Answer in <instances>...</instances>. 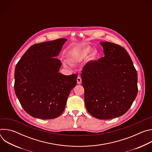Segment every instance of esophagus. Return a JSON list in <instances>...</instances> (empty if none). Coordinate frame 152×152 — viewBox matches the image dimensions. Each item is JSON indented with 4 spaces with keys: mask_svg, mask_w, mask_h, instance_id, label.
<instances>
[{
    "mask_svg": "<svg viewBox=\"0 0 152 152\" xmlns=\"http://www.w3.org/2000/svg\"><path fill=\"white\" fill-rule=\"evenodd\" d=\"M77 82L78 84H80L82 83V79H81L80 77H79V76L77 77Z\"/></svg>",
    "mask_w": 152,
    "mask_h": 152,
    "instance_id": "1",
    "label": "esophagus"
}]
</instances>
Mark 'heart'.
I'll return each mask as SVG.
<instances>
[{
  "mask_svg": "<svg viewBox=\"0 0 152 152\" xmlns=\"http://www.w3.org/2000/svg\"><path fill=\"white\" fill-rule=\"evenodd\" d=\"M91 51V50L90 48H86V49H85L83 50L82 53V58H85V57L87 56L90 53ZM96 55H97V52H96V51H94V52L93 53L92 56H93V58H94Z\"/></svg>",
  "mask_w": 152,
  "mask_h": 152,
  "instance_id": "b5f03b06",
  "label": "heart"
}]
</instances>
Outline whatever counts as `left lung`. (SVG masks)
Masks as SVG:
<instances>
[{
    "label": "left lung",
    "mask_w": 152,
    "mask_h": 152,
    "mask_svg": "<svg viewBox=\"0 0 152 152\" xmlns=\"http://www.w3.org/2000/svg\"><path fill=\"white\" fill-rule=\"evenodd\" d=\"M104 57L86 63L82 70L85 103L93 117L107 120L124 114L138 93V75L124 48L101 42Z\"/></svg>",
    "instance_id": "8db88e82"
}]
</instances>
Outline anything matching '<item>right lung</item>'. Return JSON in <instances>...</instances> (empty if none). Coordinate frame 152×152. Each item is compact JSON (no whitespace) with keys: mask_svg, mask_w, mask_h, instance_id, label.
I'll list each match as a JSON object with an SVG mask.
<instances>
[{"mask_svg":"<svg viewBox=\"0 0 152 152\" xmlns=\"http://www.w3.org/2000/svg\"><path fill=\"white\" fill-rule=\"evenodd\" d=\"M67 39L59 38L30 47L17 62L14 90L23 110L31 116L53 119L64 111L76 74L59 73L61 61L56 57Z\"/></svg>","mask_w":152,"mask_h":152,"instance_id":"obj_1","label":"right lung"}]
</instances>
